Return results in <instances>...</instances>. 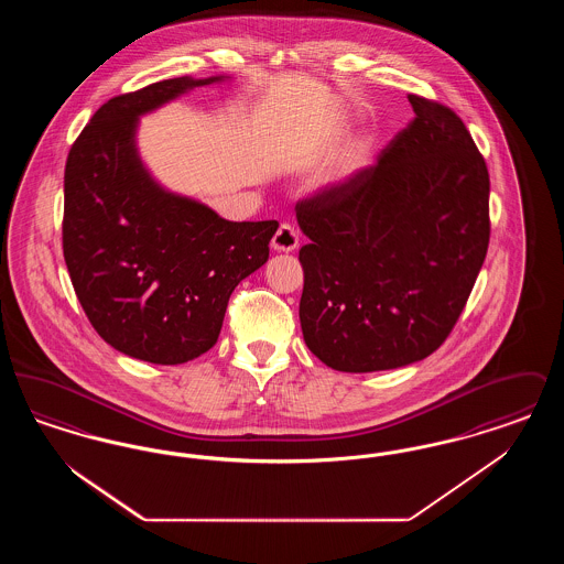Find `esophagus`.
<instances>
[{
	"mask_svg": "<svg viewBox=\"0 0 564 564\" xmlns=\"http://www.w3.org/2000/svg\"><path fill=\"white\" fill-rule=\"evenodd\" d=\"M270 245L276 251H294L295 247L300 245V235L292 224H281Z\"/></svg>",
	"mask_w": 564,
	"mask_h": 564,
	"instance_id": "esophagus-1",
	"label": "esophagus"
}]
</instances>
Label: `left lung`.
<instances>
[{
  "label": "left lung",
  "mask_w": 564,
  "mask_h": 564,
  "mask_svg": "<svg viewBox=\"0 0 564 564\" xmlns=\"http://www.w3.org/2000/svg\"><path fill=\"white\" fill-rule=\"evenodd\" d=\"M414 118L372 166L297 200L306 347L338 372L393 370L451 336L482 269L490 180L455 111Z\"/></svg>",
  "instance_id": "8db88e82"
}]
</instances>
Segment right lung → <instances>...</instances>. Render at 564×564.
Masks as SVG:
<instances>
[{"instance_id": "right-lung-1", "label": "right lung", "mask_w": 564, "mask_h": 564, "mask_svg": "<svg viewBox=\"0 0 564 564\" xmlns=\"http://www.w3.org/2000/svg\"><path fill=\"white\" fill-rule=\"evenodd\" d=\"M219 78L154 82L111 97L65 164L63 256L95 332L113 349L177 366L214 347L235 288L269 260L276 219L228 221L164 192L134 152L137 118Z\"/></svg>"}]
</instances>
